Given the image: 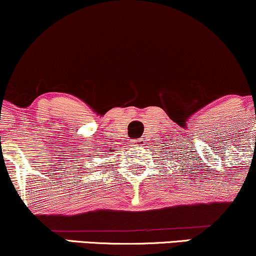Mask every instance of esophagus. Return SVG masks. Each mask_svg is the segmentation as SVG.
<instances>
[{
  "label": "esophagus",
  "instance_id": "obj_1",
  "mask_svg": "<svg viewBox=\"0 0 256 256\" xmlns=\"http://www.w3.org/2000/svg\"><path fill=\"white\" fill-rule=\"evenodd\" d=\"M144 144V140L140 138V140H131V146L134 147H142Z\"/></svg>",
  "mask_w": 256,
  "mask_h": 256
}]
</instances>
